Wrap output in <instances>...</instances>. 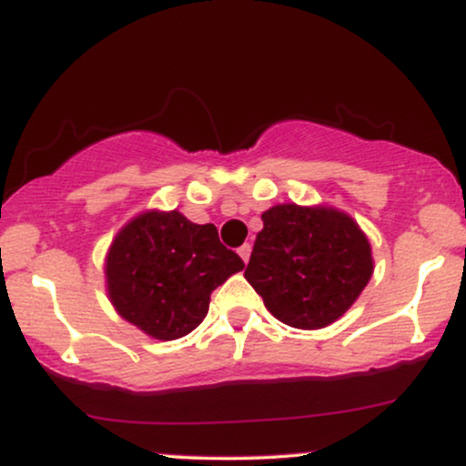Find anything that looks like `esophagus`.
I'll list each match as a JSON object with an SVG mask.
<instances>
[{"label": "esophagus", "instance_id": "obj_1", "mask_svg": "<svg viewBox=\"0 0 466 466\" xmlns=\"http://www.w3.org/2000/svg\"><path fill=\"white\" fill-rule=\"evenodd\" d=\"M249 254H251V245H249V243L240 245V248H238V256H240V258H243V263H248Z\"/></svg>", "mask_w": 466, "mask_h": 466}]
</instances>
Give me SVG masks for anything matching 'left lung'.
I'll use <instances>...</instances> for the list:
<instances>
[{"label":"left lung","instance_id":"8db88e82","mask_svg":"<svg viewBox=\"0 0 466 466\" xmlns=\"http://www.w3.org/2000/svg\"><path fill=\"white\" fill-rule=\"evenodd\" d=\"M372 271L370 240L350 215L278 203L263 212L245 278L276 319L315 330L349 311Z\"/></svg>","mask_w":466,"mask_h":466}]
</instances>
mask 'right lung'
<instances>
[{
	"label": "right lung",
	"instance_id": "1",
	"mask_svg": "<svg viewBox=\"0 0 466 466\" xmlns=\"http://www.w3.org/2000/svg\"><path fill=\"white\" fill-rule=\"evenodd\" d=\"M243 267L212 223L197 226L177 210H144L111 240L106 296L142 333L179 339L203 322L210 293Z\"/></svg>",
	"mask_w": 466,
	"mask_h": 466
}]
</instances>
